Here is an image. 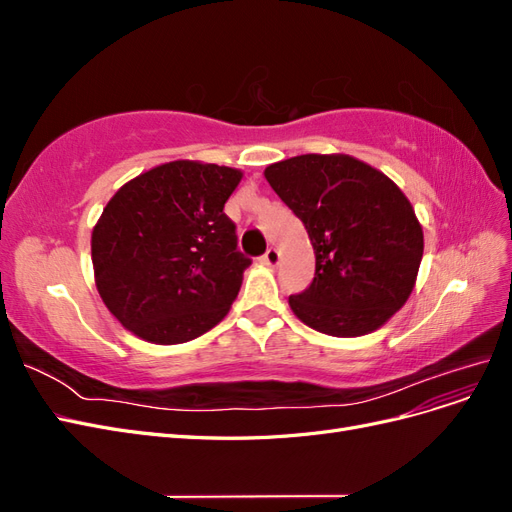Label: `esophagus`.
I'll list each match as a JSON object with an SVG mask.
<instances>
[{
  "mask_svg": "<svg viewBox=\"0 0 512 512\" xmlns=\"http://www.w3.org/2000/svg\"><path fill=\"white\" fill-rule=\"evenodd\" d=\"M262 262H265L267 267H277V265H280V252H277L275 247H269L267 254L262 256Z\"/></svg>",
  "mask_w": 512,
  "mask_h": 512,
  "instance_id": "1",
  "label": "esophagus"
}]
</instances>
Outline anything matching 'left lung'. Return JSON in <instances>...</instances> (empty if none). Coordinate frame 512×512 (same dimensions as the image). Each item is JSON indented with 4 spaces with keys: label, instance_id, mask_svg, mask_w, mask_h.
Returning <instances> with one entry per match:
<instances>
[{
    "label": "left lung",
    "instance_id": "8db88e82",
    "mask_svg": "<svg viewBox=\"0 0 512 512\" xmlns=\"http://www.w3.org/2000/svg\"><path fill=\"white\" fill-rule=\"evenodd\" d=\"M303 222L314 282L288 305L309 329L361 337L406 305L423 258V226L393 179L346 153H305L265 168Z\"/></svg>",
    "mask_w": 512,
    "mask_h": 512
}]
</instances>
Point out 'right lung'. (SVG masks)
Segmentation results:
<instances>
[{
  "label": "right lung",
  "mask_w": 512,
  "mask_h": 512,
  "mask_svg": "<svg viewBox=\"0 0 512 512\" xmlns=\"http://www.w3.org/2000/svg\"><path fill=\"white\" fill-rule=\"evenodd\" d=\"M243 170L198 160L123 183L91 230L94 280L121 327L151 344L196 339L230 312L250 260L224 205Z\"/></svg>",
  "instance_id": "obj_1"
}]
</instances>
